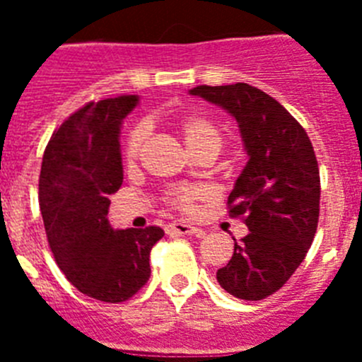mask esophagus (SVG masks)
Listing matches in <instances>:
<instances>
[{
  "mask_svg": "<svg viewBox=\"0 0 362 362\" xmlns=\"http://www.w3.org/2000/svg\"><path fill=\"white\" fill-rule=\"evenodd\" d=\"M166 233H170V235H194V233H199V228L188 225V223H170V225H166Z\"/></svg>",
  "mask_w": 362,
  "mask_h": 362,
  "instance_id": "esophagus-1",
  "label": "esophagus"
}]
</instances>
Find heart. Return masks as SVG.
<instances>
[{
  "label": "heart",
  "mask_w": 362,
  "mask_h": 362,
  "mask_svg": "<svg viewBox=\"0 0 362 362\" xmlns=\"http://www.w3.org/2000/svg\"><path fill=\"white\" fill-rule=\"evenodd\" d=\"M177 127L183 134L185 141L192 152H199L204 148L219 150L223 145V134L217 129V124L209 117L201 114H188L177 121ZM146 129L145 124H139L130 132L127 145H124V156L127 159H134L139 153L143 141H145ZM201 188L181 187L170 192V203L181 210H192L194 203L201 197Z\"/></svg>",
  "instance_id": "b5f03b06"
}]
</instances>
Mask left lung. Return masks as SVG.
I'll return each instance as SVG.
<instances>
[{
    "label": "left lung",
    "instance_id": "1",
    "mask_svg": "<svg viewBox=\"0 0 362 362\" xmlns=\"http://www.w3.org/2000/svg\"><path fill=\"white\" fill-rule=\"evenodd\" d=\"M238 121L248 161L228 196L230 214L250 232L233 245L217 283L230 296L261 300L292 277L312 246L321 181L308 134L279 101L246 83L192 88Z\"/></svg>",
    "mask_w": 362,
    "mask_h": 362
}]
</instances>
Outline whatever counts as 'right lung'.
Segmentation results:
<instances>
[{"label": "right lung", "instance_id": "add662e5", "mask_svg": "<svg viewBox=\"0 0 362 362\" xmlns=\"http://www.w3.org/2000/svg\"><path fill=\"white\" fill-rule=\"evenodd\" d=\"M139 95L88 103L52 134L40 174V209L57 267L81 293L123 303L150 277L159 226L114 230L112 194L123 183L119 134Z\"/></svg>", "mask_w": 362, "mask_h": 362}]
</instances>
